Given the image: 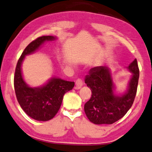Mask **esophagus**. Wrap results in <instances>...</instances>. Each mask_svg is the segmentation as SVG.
I'll return each instance as SVG.
<instances>
[{
  "label": "esophagus",
  "mask_w": 152,
  "mask_h": 152,
  "mask_svg": "<svg viewBox=\"0 0 152 152\" xmlns=\"http://www.w3.org/2000/svg\"><path fill=\"white\" fill-rule=\"evenodd\" d=\"M75 89H80L82 87V86L83 85V81L80 78L77 79L75 82Z\"/></svg>",
  "instance_id": "obj_1"
}]
</instances>
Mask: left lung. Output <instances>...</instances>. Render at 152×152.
Here are the masks:
<instances>
[{"mask_svg": "<svg viewBox=\"0 0 152 152\" xmlns=\"http://www.w3.org/2000/svg\"><path fill=\"white\" fill-rule=\"evenodd\" d=\"M128 69L132 75L128 91L118 97L113 93L114 86L112 72L105 66L93 67L85 82L91 90V97L85 104V112L93 123L111 124L122 118L131 107L135 98L139 78V69L135 59Z\"/></svg>", "mask_w": 152, "mask_h": 152, "instance_id": "left-lung-1", "label": "left lung"}]
</instances>
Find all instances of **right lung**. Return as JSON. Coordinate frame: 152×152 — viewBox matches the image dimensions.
I'll return each instance as SVG.
<instances>
[{"label": "right lung", "mask_w": 152, "mask_h": 152, "mask_svg": "<svg viewBox=\"0 0 152 152\" xmlns=\"http://www.w3.org/2000/svg\"><path fill=\"white\" fill-rule=\"evenodd\" d=\"M54 39L52 36H42L31 42L19 59L14 76V88L19 104L26 114L38 121L52 119L61 107L64 94L74 86V82L57 78H51L39 88L30 87L23 80L21 66L26 55L34 52L44 42Z\"/></svg>", "instance_id": "add662e5"}]
</instances>
